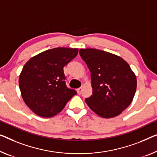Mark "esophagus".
Segmentation results:
<instances>
[{"mask_svg":"<svg viewBox=\"0 0 157 157\" xmlns=\"http://www.w3.org/2000/svg\"><path fill=\"white\" fill-rule=\"evenodd\" d=\"M82 91V87H79V88H78V90H77V92H78V94H81Z\"/></svg>","mask_w":157,"mask_h":157,"instance_id":"obj_1","label":"esophagus"}]
</instances>
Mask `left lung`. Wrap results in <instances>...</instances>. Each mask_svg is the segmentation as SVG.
I'll return each instance as SVG.
<instances>
[{"mask_svg":"<svg viewBox=\"0 0 157 157\" xmlns=\"http://www.w3.org/2000/svg\"><path fill=\"white\" fill-rule=\"evenodd\" d=\"M79 55L91 72L93 92L86 104L103 118L118 116L136 92V76L130 65L120 56L95 48L80 49Z\"/></svg>","mask_w":157,"mask_h":157,"instance_id":"left-lung-1","label":"left lung"}]
</instances>
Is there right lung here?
<instances>
[{"label": "right lung", "mask_w": 157, "mask_h": 157, "mask_svg": "<svg viewBox=\"0 0 157 157\" xmlns=\"http://www.w3.org/2000/svg\"><path fill=\"white\" fill-rule=\"evenodd\" d=\"M78 53V48L49 49L24 65L19 86L25 103L35 114L44 118L54 116L76 94L75 90L67 87L63 67Z\"/></svg>", "instance_id": "obj_1"}]
</instances>
